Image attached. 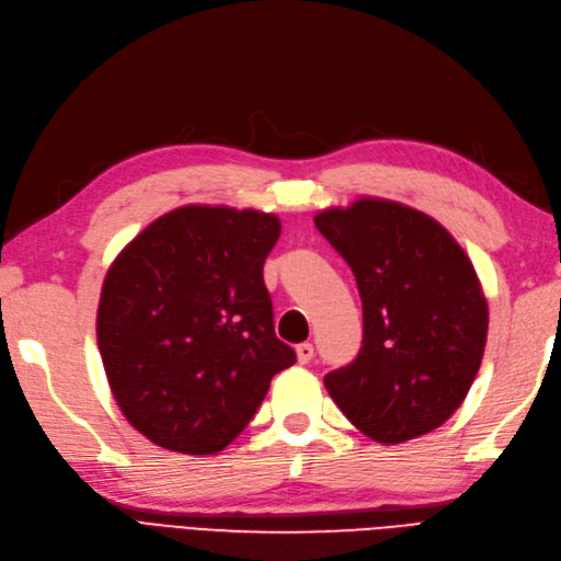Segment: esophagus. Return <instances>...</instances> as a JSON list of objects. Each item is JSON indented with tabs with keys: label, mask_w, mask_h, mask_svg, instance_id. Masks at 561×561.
<instances>
[{
	"label": "esophagus",
	"mask_w": 561,
	"mask_h": 561,
	"mask_svg": "<svg viewBox=\"0 0 561 561\" xmlns=\"http://www.w3.org/2000/svg\"><path fill=\"white\" fill-rule=\"evenodd\" d=\"M296 354H298V363H300V365H307L309 360L314 358V346L309 344V342H302V344L296 346Z\"/></svg>",
	"instance_id": "esophagus-1"
}]
</instances>
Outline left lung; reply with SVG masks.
Masks as SVG:
<instances>
[{
  "instance_id": "8db88e82",
  "label": "left lung",
  "mask_w": 561,
  "mask_h": 561,
  "mask_svg": "<svg viewBox=\"0 0 561 561\" xmlns=\"http://www.w3.org/2000/svg\"><path fill=\"white\" fill-rule=\"evenodd\" d=\"M314 224L363 300V346L323 377L330 398L379 444L439 427L467 398L488 337L471 261L442 224L392 201L360 198Z\"/></svg>"
}]
</instances>
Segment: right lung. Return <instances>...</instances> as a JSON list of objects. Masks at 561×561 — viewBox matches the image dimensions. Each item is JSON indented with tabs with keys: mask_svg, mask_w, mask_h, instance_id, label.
<instances>
[{
	"mask_svg": "<svg viewBox=\"0 0 561 561\" xmlns=\"http://www.w3.org/2000/svg\"><path fill=\"white\" fill-rule=\"evenodd\" d=\"M279 231L275 215L186 205L111 265L101 360L122 413L152 444L219 453L254 419L270 379L296 363L263 282Z\"/></svg>",
	"mask_w": 561,
	"mask_h": 561,
	"instance_id": "1",
	"label": "right lung"
}]
</instances>
